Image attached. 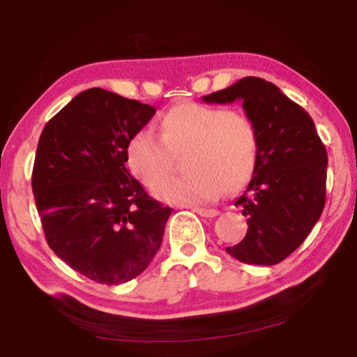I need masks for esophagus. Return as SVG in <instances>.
Listing matches in <instances>:
<instances>
[{
  "mask_svg": "<svg viewBox=\"0 0 357 357\" xmlns=\"http://www.w3.org/2000/svg\"><path fill=\"white\" fill-rule=\"evenodd\" d=\"M192 211L193 213H197L198 215H202V217H215V215H219V211L217 209H206V208H192Z\"/></svg>",
  "mask_w": 357,
  "mask_h": 357,
  "instance_id": "34e87169",
  "label": "esophagus"
}]
</instances>
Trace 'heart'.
Segmentation results:
<instances>
[{"label":"heart","mask_w":357,"mask_h":357,"mask_svg":"<svg viewBox=\"0 0 357 357\" xmlns=\"http://www.w3.org/2000/svg\"><path fill=\"white\" fill-rule=\"evenodd\" d=\"M159 134L137 130L126 157L132 173L144 187L155 189L162 202L187 206L211 203L222 187L238 192L255 173L259 137L257 124L244 112L184 102L162 114ZM184 152L188 174L165 181L172 155Z\"/></svg>","instance_id":"obj_1"}]
</instances>
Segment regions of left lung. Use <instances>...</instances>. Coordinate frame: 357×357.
I'll return each instance as SVG.
<instances>
[{
    "label": "left lung",
    "instance_id": "left-lung-1",
    "mask_svg": "<svg viewBox=\"0 0 357 357\" xmlns=\"http://www.w3.org/2000/svg\"><path fill=\"white\" fill-rule=\"evenodd\" d=\"M202 99L241 102L259 137L255 173L236 202L249 228L239 244L227 247L228 255L247 264L280 263L309 236L326 203L328 153L315 123L274 83L258 77Z\"/></svg>",
    "mask_w": 357,
    "mask_h": 357
}]
</instances>
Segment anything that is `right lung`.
Masks as SVG:
<instances>
[{
    "label": "right lung",
    "instance_id": "right-lung-1",
    "mask_svg": "<svg viewBox=\"0 0 357 357\" xmlns=\"http://www.w3.org/2000/svg\"><path fill=\"white\" fill-rule=\"evenodd\" d=\"M155 108L91 88L42 130L33 193L50 249L105 285L135 279L159 250L172 208L151 198L126 168L130 137Z\"/></svg>",
    "mask_w": 357,
    "mask_h": 357
}]
</instances>
